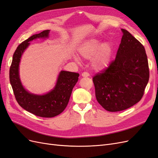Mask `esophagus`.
<instances>
[{
  "label": "esophagus",
  "mask_w": 158,
  "mask_h": 158,
  "mask_svg": "<svg viewBox=\"0 0 158 158\" xmlns=\"http://www.w3.org/2000/svg\"><path fill=\"white\" fill-rule=\"evenodd\" d=\"M82 76L83 77H88V76H89V74L87 73V72H84V73H82Z\"/></svg>",
  "instance_id": "1"
}]
</instances>
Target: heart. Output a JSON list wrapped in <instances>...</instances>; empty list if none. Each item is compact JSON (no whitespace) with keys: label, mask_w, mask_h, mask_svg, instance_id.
Returning a JSON list of instances; mask_svg holds the SVG:
<instances>
[{"label":"heart","mask_w":158,"mask_h":158,"mask_svg":"<svg viewBox=\"0 0 158 158\" xmlns=\"http://www.w3.org/2000/svg\"><path fill=\"white\" fill-rule=\"evenodd\" d=\"M80 55L85 59H91V64L94 69L103 70L107 69L111 62L112 47L108 42L102 44L101 40L90 39L85 41L78 49ZM76 60L78 58L74 57Z\"/></svg>","instance_id":"heart-1"}]
</instances>
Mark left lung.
Here are the masks:
<instances>
[{"label": "left lung", "instance_id": "obj_1", "mask_svg": "<svg viewBox=\"0 0 158 158\" xmlns=\"http://www.w3.org/2000/svg\"><path fill=\"white\" fill-rule=\"evenodd\" d=\"M121 30L115 59L93 77L97 101L110 112L123 111L140 102L150 77L144 47L127 30Z\"/></svg>", "mask_w": 158, "mask_h": 158}]
</instances>
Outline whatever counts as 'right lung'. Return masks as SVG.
Wrapping results in <instances>:
<instances>
[{"label":"right lung","mask_w":158,"mask_h":158,"mask_svg":"<svg viewBox=\"0 0 158 158\" xmlns=\"http://www.w3.org/2000/svg\"><path fill=\"white\" fill-rule=\"evenodd\" d=\"M49 31L47 30L33 35L18 46L13 55L9 73L10 82L18 104L36 116L47 118L58 115L65 109L79 77L78 73L61 71L53 89L44 95L31 94L23 87L19 76V64L22 55L30 45V41L37 38L48 37Z\"/></svg>","instance_id":"1"}]
</instances>
